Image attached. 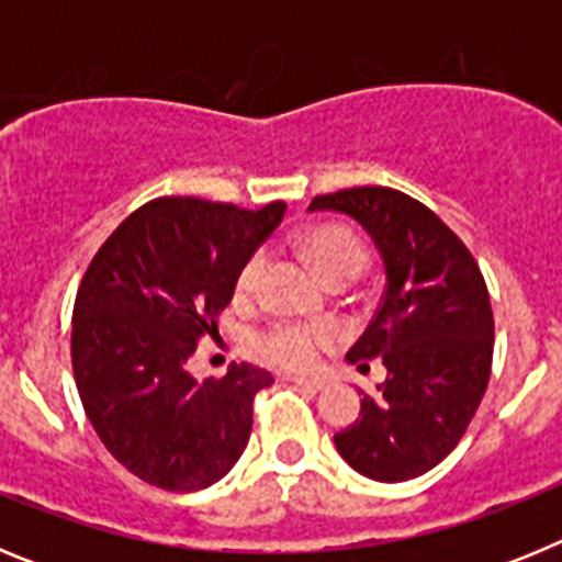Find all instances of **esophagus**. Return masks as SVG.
<instances>
[{"label":"esophagus","instance_id":"34e87169","mask_svg":"<svg viewBox=\"0 0 562 562\" xmlns=\"http://www.w3.org/2000/svg\"><path fill=\"white\" fill-rule=\"evenodd\" d=\"M286 380L295 382V385H304V389H310V391H321L326 385L324 376H297V374H292V376H286Z\"/></svg>","mask_w":562,"mask_h":562}]
</instances>
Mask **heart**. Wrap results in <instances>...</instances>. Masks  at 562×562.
<instances>
[{
    "label": "heart",
    "instance_id": "b5f03b06",
    "mask_svg": "<svg viewBox=\"0 0 562 562\" xmlns=\"http://www.w3.org/2000/svg\"><path fill=\"white\" fill-rule=\"evenodd\" d=\"M304 252L310 256L312 267L321 272L324 281L335 284L342 278H357L366 267V247L360 245V238L342 225H315L304 233ZM267 270V252L256 250L247 256L236 276V295L241 301H252L261 292V281H265ZM335 342V331L331 326H310V324H292V321H281V324L267 326L265 331H258L252 346L265 360L276 362L281 369L306 371L317 362V357L324 355Z\"/></svg>",
    "mask_w": 562,
    "mask_h": 562
}]
</instances>
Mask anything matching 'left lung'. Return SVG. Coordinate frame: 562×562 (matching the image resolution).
<instances>
[{
	"label": "left lung",
	"instance_id": "1",
	"mask_svg": "<svg viewBox=\"0 0 562 562\" xmlns=\"http://www.w3.org/2000/svg\"><path fill=\"white\" fill-rule=\"evenodd\" d=\"M310 211L360 222L385 265V292L349 362L385 382L362 394L360 419L335 448L366 479L408 481L439 464L464 436L493 369V306L464 241L430 207L382 186L315 196Z\"/></svg>",
	"mask_w": 562,
	"mask_h": 562
}]
</instances>
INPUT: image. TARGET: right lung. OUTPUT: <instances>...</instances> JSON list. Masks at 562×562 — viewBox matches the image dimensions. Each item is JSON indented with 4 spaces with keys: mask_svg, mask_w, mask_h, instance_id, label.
I'll return each instance as SVG.
<instances>
[{
    "mask_svg": "<svg viewBox=\"0 0 562 562\" xmlns=\"http://www.w3.org/2000/svg\"><path fill=\"white\" fill-rule=\"evenodd\" d=\"M284 202L160 196L126 216L81 278L72 310V374L109 453L146 484L193 493L245 453L252 400L270 371L233 362L193 380L196 342L220 331L236 276L284 220Z\"/></svg>",
    "mask_w": 562,
    "mask_h": 562,
    "instance_id": "right-lung-1",
    "label": "right lung"
}]
</instances>
